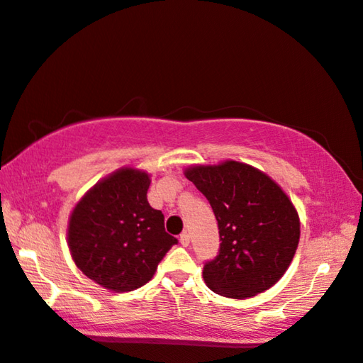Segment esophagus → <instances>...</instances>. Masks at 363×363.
I'll list each match as a JSON object with an SVG mask.
<instances>
[{
  "mask_svg": "<svg viewBox=\"0 0 363 363\" xmlns=\"http://www.w3.org/2000/svg\"><path fill=\"white\" fill-rule=\"evenodd\" d=\"M180 244H182L183 247H186L188 244H190V234H188V233L180 234Z\"/></svg>",
  "mask_w": 363,
  "mask_h": 363,
  "instance_id": "1",
  "label": "esophagus"
}]
</instances>
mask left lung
<instances>
[{
	"label": "left lung",
	"mask_w": 363,
	"mask_h": 363,
	"mask_svg": "<svg viewBox=\"0 0 363 363\" xmlns=\"http://www.w3.org/2000/svg\"><path fill=\"white\" fill-rule=\"evenodd\" d=\"M183 173L206 196L218 220L219 254L203 270L208 288L234 299L272 288L299 242V216L288 194L242 162L191 165Z\"/></svg>",
	"instance_id": "obj_1"
}]
</instances>
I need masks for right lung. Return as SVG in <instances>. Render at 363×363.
I'll return each instance as SVG.
<instances>
[{"label":"right lung","instance_id":"add662e5","mask_svg":"<svg viewBox=\"0 0 363 363\" xmlns=\"http://www.w3.org/2000/svg\"><path fill=\"white\" fill-rule=\"evenodd\" d=\"M150 175L123 167L91 186L68 219L67 242L75 265L106 290H138L178 240L164 214L147 201Z\"/></svg>","mask_w":363,"mask_h":363}]
</instances>
